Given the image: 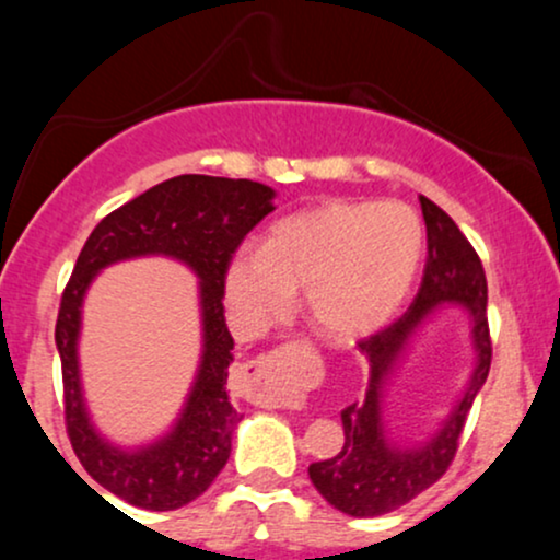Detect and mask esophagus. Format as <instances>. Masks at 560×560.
<instances>
[{
	"mask_svg": "<svg viewBox=\"0 0 560 560\" xmlns=\"http://www.w3.org/2000/svg\"><path fill=\"white\" fill-rule=\"evenodd\" d=\"M244 369L249 371V378L253 382H262V395L260 400L268 405H287L292 400V389H289L287 382H271L268 374H271V365H268V358L260 355L255 361H249Z\"/></svg>",
	"mask_w": 560,
	"mask_h": 560,
	"instance_id": "esophagus-1",
	"label": "esophagus"
}]
</instances>
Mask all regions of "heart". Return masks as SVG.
I'll list each match as a JSON object with an SVG mask.
<instances>
[{
    "label": "heart",
    "instance_id": "heart-1",
    "mask_svg": "<svg viewBox=\"0 0 560 560\" xmlns=\"http://www.w3.org/2000/svg\"><path fill=\"white\" fill-rule=\"evenodd\" d=\"M421 255L423 223L408 205L326 202L276 221L258 253H234L223 294L234 324L260 334L302 289L313 329L345 342L400 307Z\"/></svg>",
    "mask_w": 560,
    "mask_h": 560
}]
</instances>
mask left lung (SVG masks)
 Here are the masks:
<instances>
[{
    "label": "left lung",
    "instance_id": "obj_1",
    "mask_svg": "<svg viewBox=\"0 0 560 560\" xmlns=\"http://www.w3.org/2000/svg\"><path fill=\"white\" fill-rule=\"evenodd\" d=\"M421 199L427 223V268L413 302L395 324L358 342L369 361V387L358 402L342 410L345 442L334 458L311 464L307 474L326 503L355 518L395 511L434 485L453 464L460 432L474 397L485 387L492 363L487 326V276L471 242L432 199ZM442 304H460L472 318V341L478 352L472 376L454 413L438 434L416 448H402L383 429L381 400L386 378L401 357L409 337Z\"/></svg>",
    "mask_w": 560,
    "mask_h": 560
}]
</instances>
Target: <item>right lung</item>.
Masks as SVG:
<instances>
[{
    "label": "right lung",
    "instance_id": "1",
    "mask_svg": "<svg viewBox=\"0 0 560 560\" xmlns=\"http://www.w3.org/2000/svg\"><path fill=\"white\" fill-rule=\"evenodd\" d=\"M273 195L271 186L249 178L186 173L113 210L96 223L83 244L62 292L55 326L66 392V427L70 445L89 477L126 503L147 511H176L208 490L226 466L240 413L226 392L234 339L223 316V276L244 236L273 210ZM144 254L182 259L198 273L203 358L172 432L150 446L128 451L113 446L95 432L82 402L80 305L102 267Z\"/></svg>",
    "mask_w": 560,
    "mask_h": 560
}]
</instances>
